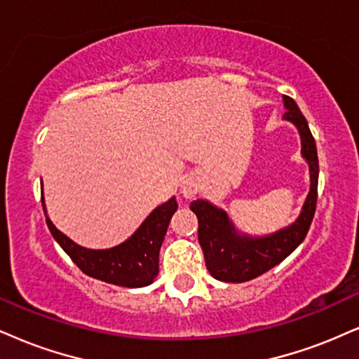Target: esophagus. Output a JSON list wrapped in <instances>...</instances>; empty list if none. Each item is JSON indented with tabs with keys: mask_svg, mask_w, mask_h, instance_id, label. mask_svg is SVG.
<instances>
[{
	"mask_svg": "<svg viewBox=\"0 0 359 359\" xmlns=\"http://www.w3.org/2000/svg\"><path fill=\"white\" fill-rule=\"evenodd\" d=\"M181 193H183L187 198H191L193 194L196 193V187H194V184H191V183H184L183 188H181Z\"/></svg>",
	"mask_w": 359,
	"mask_h": 359,
	"instance_id": "34e87169",
	"label": "esophagus"
}]
</instances>
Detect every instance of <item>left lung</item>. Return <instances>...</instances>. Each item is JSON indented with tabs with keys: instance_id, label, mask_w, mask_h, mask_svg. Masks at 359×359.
I'll use <instances>...</instances> for the list:
<instances>
[{
	"instance_id": "obj_1",
	"label": "left lung",
	"mask_w": 359,
	"mask_h": 359,
	"mask_svg": "<svg viewBox=\"0 0 359 359\" xmlns=\"http://www.w3.org/2000/svg\"><path fill=\"white\" fill-rule=\"evenodd\" d=\"M286 113L283 119L293 123L302 136V154L308 161L311 187L302 213L293 224L268 234L250 236L240 233L229 219L226 211L206 200L193 201L189 208L198 218L200 240L206 268L211 276L226 283H245L269 271L302 245L316 210L318 200V153L315 138L309 131L306 118L290 96H283Z\"/></svg>"
}]
</instances>
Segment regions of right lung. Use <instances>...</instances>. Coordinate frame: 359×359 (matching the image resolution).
Wrapping results in <instances>:
<instances>
[{
  "mask_svg": "<svg viewBox=\"0 0 359 359\" xmlns=\"http://www.w3.org/2000/svg\"><path fill=\"white\" fill-rule=\"evenodd\" d=\"M43 211L46 215L44 196ZM178 210V203L171 200L154 208L131 238L109 250H88L69 240L57 229L46 215V224L57 245L66 251L73 263L88 276L125 287H143L151 285L159 269V248L165 240L171 216Z\"/></svg>",
  "mask_w": 359,
  "mask_h": 359,
  "instance_id": "right-lung-1",
  "label": "right lung"
}]
</instances>
